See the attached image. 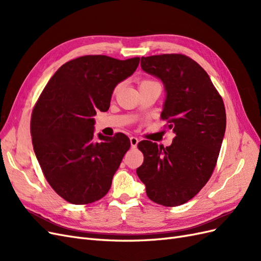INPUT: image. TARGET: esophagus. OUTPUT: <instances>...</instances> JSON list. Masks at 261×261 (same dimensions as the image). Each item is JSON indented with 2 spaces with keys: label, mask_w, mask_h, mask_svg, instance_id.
Instances as JSON below:
<instances>
[{
  "label": "esophagus",
  "mask_w": 261,
  "mask_h": 261,
  "mask_svg": "<svg viewBox=\"0 0 261 261\" xmlns=\"http://www.w3.org/2000/svg\"><path fill=\"white\" fill-rule=\"evenodd\" d=\"M138 143H139V138H137V137H135V136L130 137V146H132L133 148H136L137 145H138Z\"/></svg>",
  "instance_id": "esophagus-1"
}]
</instances>
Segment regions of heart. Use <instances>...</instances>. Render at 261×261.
I'll use <instances>...</instances> for the list:
<instances>
[{
	"label": "heart",
	"mask_w": 261,
	"mask_h": 261,
	"mask_svg": "<svg viewBox=\"0 0 261 261\" xmlns=\"http://www.w3.org/2000/svg\"><path fill=\"white\" fill-rule=\"evenodd\" d=\"M147 82H152V81H144L143 83H147Z\"/></svg>",
	"instance_id": "b5f03b06"
}]
</instances>
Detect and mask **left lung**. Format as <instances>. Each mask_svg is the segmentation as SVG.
<instances>
[{"label": "left lung", "mask_w": 261, "mask_h": 261, "mask_svg": "<svg viewBox=\"0 0 261 261\" xmlns=\"http://www.w3.org/2000/svg\"><path fill=\"white\" fill-rule=\"evenodd\" d=\"M140 65L164 85L161 118L175 137L165 148L140 141L144 163L136 173L149 199L179 206L199 193L216 168L226 126L224 103L206 70L184 54L143 57Z\"/></svg>", "instance_id": "8db88e82"}]
</instances>
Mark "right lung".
<instances>
[{"mask_svg": "<svg viewBox=\"0 0 261 261\" xmlns=\"http://www.w3.org/2000/svg\"><path fill=\"white\" fill-rule=\"evenodd\" d=\"M139 60L74 59L55 72L35 105L30 133L36 156L54 192L70 203L105 197L130 147L122 133L99 134L100 141H94L93 116L108 111L115 86L135 72Z\"/></svg>", "mask_w": 261, "mask_h": 261, "instance_id": "obj_1", "label": "right lung"}]
</instances>
